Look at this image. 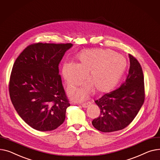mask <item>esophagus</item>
I'll list each match as a JSON object with an SVG mask.
<instances>
[{
	"label": "esophagus",
	"mask_w": 160,
	"mask_h": 160,
	"mask_svg": "<svg viewBox=\"0 0 160 160\" xmlns=\"http://www.w3.org/2000/svg\"><path fill=\"white\" fill-rule=\"evenodd\" d=\"M90 105H91V102L90 101H87V102H83V103H82V104H81V105H82V107L83 108H87L88 106H90Z\"/></svg>",
	"instance_id": "obj_1"
}]
</instances>
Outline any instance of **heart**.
Instances as JSON below:
<instances>
[{
	"label": "heart",
	"instance_id": "1",
	"mask_svg": "<svg viewBox=\"0 0 160 160\" xmlns=\"http://www.w3.org/2000/svg\"><path fill=\"white\" fill-rule=\"evenodd\" d=\"M78 64L66 63L62 75L68 87H76L82 83L85 76L90 84L82 88L69 89L71 97L82 101L93 89L105 93L113 89L123 76L127 66L123 55L110 50L92 49L81 52L78 57Z\"/></svg>",
	"mask_w": 160,
	"mask_h": 160
}]
</instances>
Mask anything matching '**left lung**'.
<instances>
[{"mask_svg": "<svg viewBox=\"0 0 160 160\" xmlns=\"http://www.w3.org/2000/svg\"><path fill=\"white\" fill-rule=\"evenodd\" d=\"M130 68L126 81L117 90L105 93L95 102L100 115L92 121L102 132L125 128L137 116L145 100L144 77L138 60L129 54Z\"/></svg>", "mask_w": 160, "mask_h": 160, "instance_id": "8db88e82", "label": "left lung"}]
</instances>
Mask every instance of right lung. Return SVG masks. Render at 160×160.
Returning a JSON list of instances; mask_svg holds the SVG:
<instances>
[{"label":"right lung","instance_id":"1","mask_svg":"<svg viewBox=\"0 0 160 160\" xmlns=\"http://www.w3.org/2000/svg\"><path fill=\"white\" fill-rule=\"evenodd\" d=\"M71 43L29 45L15 60L9 83L12 104L33 128L51 131L63 123L69 101L59 64Z\"/></svg>","mask_w":160,"mask_h":160}]
</instances>
